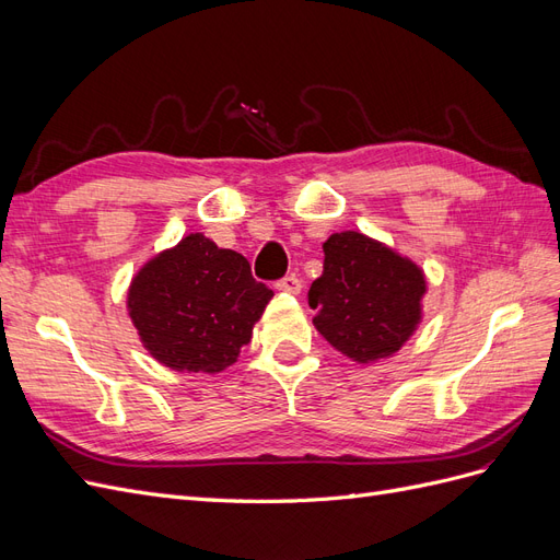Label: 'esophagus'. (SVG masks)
Masks as SVG:
<instances>
[{
  "label": "esophagus",
  "instance_id": "obj_1",
  "mask_svg": "<svg viewBox=\"0 0 560 560\" xmlns=\"http://www.w3.org/2000/svg\"><path fill=\"white\" fill-rule=\"evenodd\" d=\"M276 287L280 292H290V294H299L301 292V280L296 276H284L282 280L276 282Z\"/></svg>",
  "mask_w": 560,
  "mask_h": 560
}]
</instances>
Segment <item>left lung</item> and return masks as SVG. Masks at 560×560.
Here are the masks:
<instances>
[{"label":"left lung","mask_w":560,"mask_h":560,"mask_svg":"<svg viewBox=\"0 0 560 560\" xmlns=\"http://www.w3.org/2000/svg\"><path fill=\"white\" fill-rule=\"evenodd\" d=\"M322 249L325 266L308 290L315 329L360 364L397 352L420 322L422 270L358 231L329 235Z\"/></svg>","instance_id":"obj_1"}]
</instances>
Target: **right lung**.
I'll return each mask as SVG.
<instances>
[{"instance_id": "obj_1", "label": "right lung", "mask_w": 560, "mask_h": 560, "mask_svg": "<svg viewBox=\"0 0 560 560\" xmlns=\"http://www.w3.org/2000/svg\"><path fill=\"white\" fill-rule=\"evenodd\" d=\"M270 296L243 254L191 233L140 268L128 311L151 358L177 371L217 374L238 360Z\"/></svg>"}]
</instances>
